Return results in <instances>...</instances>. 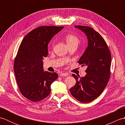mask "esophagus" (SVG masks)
<instances>
[{"instance_id": "34e87169", "label": "esophagus", "mask_w": 125, "mask_h": 125, "mask_svg": "<svg viewBox=\"0 0 125 125\" xmlns=\"http://www.w3.org/2000/svg\"><path fill=\"white\" fill-rule=\"evenodd\" d=\"M60 76H68V73H61L60 74Z\"/></svg>"}]
</instances>
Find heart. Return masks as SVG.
Returning a JSON list of instances; mask_svg holds the SVG:
<instances>
[{
  "label": "heart",
  "instance_id": "obj_1",
  "mask_svg": "<svg viewBox=\"0 0 125 125\" xmlns=\"http://www.w3.org/2000/svg\"><path fill=\"white\" fill-rule=\"evenodd\" d=\"M66 41H67L68 46H71V45H77L80 42V40L79 38L74 34H68L65 37Z\"/></svg>",
  "mask_w": 125,
  "mask_h": 125
}]
</instances>
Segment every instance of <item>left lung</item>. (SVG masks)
<instances>
[{
	"mask_svg": "<svg viewBox=\"0 0 125 125\" xmlns=\"http://www.w3.org/2000/svg\"><path fill=\"white\" fill-rule=\"evenodd\" d=\"M86 34L88 46L78 61L79 64L85 65L86 75L78 78L75 74V85L70 89L73 96L82 103H87L101 94L110 77L111 54L104 39L92 28L76 26Z\"/></svg>",
	"mask_w": 125,
	"mask_h": 125,
	"instance_id": "1",
	"label": "left lung"
}]
</instances>
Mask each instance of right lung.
<instances>
[{"instance_id": "1", "label": "right lung", "mask_w": 125, "mask_h": 125, "mask_svg": "<svg viewBox=\"0 0 125 125\" xmlns=\"http://www.w3.org/2000/svg\"><path fill=\"white\" fill-rule=\"evenodd\" d=\"M63 26H40L28 33L21 43L14 62V70L21 94L32 102L46 98L50 86L58 77L56 73L43 71V61L47 56L48 44Z\"/></svg>"}]
</instances>
